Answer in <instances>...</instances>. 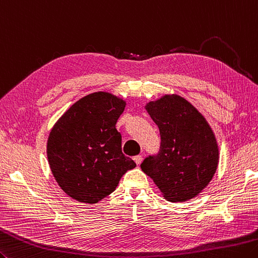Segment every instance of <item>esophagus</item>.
Segmentation results:
<instances>
[{
	"mask_svg": "<svg viewBox=\"0 0 258 258\" xmlns=\"http://www.w3.org/2000/svg\"><path fill=\"white\" fill-rule=\"evenodd\" d=\"M142 160H143L142 155H136V156H134V161H135V163L138 164V165L142 163Z\"/></svg>",
	"mask_w": 258,
	"mask_h": 258,
	"instance_id": "34e87169",
	"label": "esophagus"
}]
</instances>
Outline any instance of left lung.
Here are the masks:
<instances>
[{
  "instance_id": "obj_1",
  "label": "left lung",
  "mask_w": 258,
  "mask_h": 258,
  "mask_svg": "<svg viewBox=\"0 0 258 258\" xmlns=\"http://www.w3.org/2000/svg\"><path fill=\"white\" fill-rule=\"evenodd\" d=\"M158 125L161 144L158 154L141 164L164 198L182 203L199 195L213 179L219 151L213 130L195 106L178 95H164L146 104Z\"/></svg>"
}]
</instances>
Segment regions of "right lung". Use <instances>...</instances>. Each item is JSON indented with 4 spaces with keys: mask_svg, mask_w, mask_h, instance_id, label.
Returning <instances> with one entry per match:
<instances>
[{
    "mask_svg": "<svg viewBox=\"0 0 258 258\" xmlns=\"http://www.w3.org/2000/svg\"><path fill=\"white\" fill-rule=\"evenodd\" d=\"M125 100L97 92L76 102L50 131L47 155L55 181L66 194L84 204L110 195L134 161L122 152L116 123Z\"/></svg>",
    "mask_w": 258,
    "mask_h": 258,
    "instance_id": "1",
    "label": "right lung"
}]
</instances>
